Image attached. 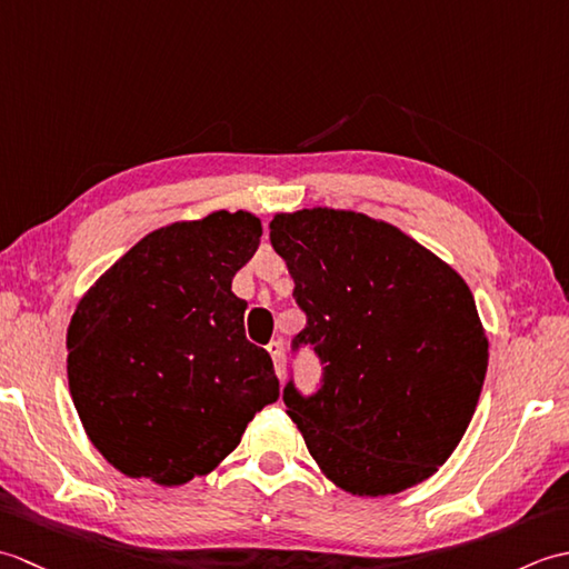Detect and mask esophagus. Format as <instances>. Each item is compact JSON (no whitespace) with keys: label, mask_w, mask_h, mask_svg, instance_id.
Returning a JSON list of instances; mask_svg holds the SVG:
<instances>
[{"label":"esophagus","mask_w":569,"mask_h":569,"mask_svg":"<svg viewBox=\"0 0 569 569\" xmlns=\"http://www.w3.org/2000/svg\"><path fill=\"white\" fill-rule=\"evenodd\" d=\"M269 355H271V359H273V367H276V373H278V379H283V345L281 342H269Z\"/></svg>","instance_id":"obj_1"}]
</instances>
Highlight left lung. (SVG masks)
<instances>
[{
	"mask_svg": "<svg viewBox=\"0 0 569 569\" xmlns=\"http://www.w3.org/2000/svg\"><path fill=\"white\" fill-rule=\"evenodd\" d=\"M269 229L308 318L296 345L325 365L316 396L283 391L318 469L371 499L426 481L462 440L487 377L489 340L467 281L365 212H276Z\"/></svg>",
	"mask_w": 569,
	"mask_h": 569,
	"instance_id": "1",
	"label": "left lung"
}]
</instances>
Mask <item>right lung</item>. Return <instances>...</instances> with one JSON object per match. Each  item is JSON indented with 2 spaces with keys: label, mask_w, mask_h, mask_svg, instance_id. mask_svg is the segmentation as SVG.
Wrapping results in <instances>:
<instances>
[{
  "label": "right lung",
  "mask_w": 569,
  "mask_h": 569,
  "mask_svg": "<svg viewBox=\"0 0 569 569\" xmlns=\"http://www.w3.org/2000/svg\"><path fill=\"white\" fill-rule=\"evenodd\" d=\"M261 232L247 210L153 229L78 300L70 396L122 475L159 487L210 475L278 398L273 361L247 340V300L232 293Z\"/></svg>",
  "instance_id": "add662e5"
}]
</instances>
